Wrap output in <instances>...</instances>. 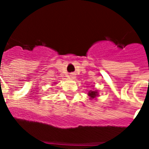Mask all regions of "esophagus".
I'll list each match as a JSON object with an SVG mask.
<instances>
[{"label": "esophagus", "mask_w": 149, "mask_h": 149, "mask_svg": "<svg viewBox=\"0 0 149 149\" xmlns=\"http://www.w3.org/2000/svg\"><path fill=\"white\" fill-rule=\"evenodd\" d=\"M70 77H71V78H74V75L71 74V75H70Z\"/></svg>", "instance_id": "34e87169"}]
</instances>
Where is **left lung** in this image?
Returning <instances> with one entry per match:
<instances>
[{
    "mask_svg": "<svg viewBox=\"0 0 149 149\" xmlns=\"http://www.w3.org/2000/svg\"><path fill=\"white\" fill-rule=\"evenodd\" d=\"M88 96H89L90 97V99H94V98H96V97L98 96V93H97V91H89L88 92Z\"/></svg>",
    "mask_w": 149,
    "mask_h": 149,
    "instance_id": "8db88e82",
    "label": "left lung"
}]
</instances>
